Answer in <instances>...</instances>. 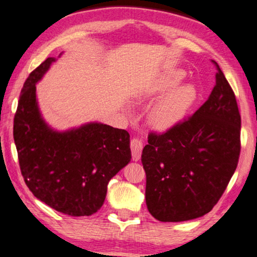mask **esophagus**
<instances>
[{"label":"esophagus","mask_w":257,"mask_h":257,"mask_svg":"<svg viewBox=\"0 0 257 257\" xmlns=\"http://www.w3.org/2000/svg\"><path fill=\"white\" fill-rule=\"evenodd\" d=\"M130 146H131L133 161H138V160H140L141 152H143V147H144L143 141H141L139 138H133L131 140V144H130Z\"/></svg>","instance_id":"34e87169"}]
</instances>
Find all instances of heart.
<instances>
[{
    "instance_id": "heart-1",
    "label": "heart",
    "mask_w": 257,
    "mask_h": 257,
    "mask_svg": "<svg viewBox=\"0 0 257 257\" xmlns=\"http://www.w3.org/2000/svg\"><path fill=\"white\" fill-rule=\"evenodd\" d=\"M183 70H172L156 81L148 94L159 96L176 87L184 79ZM197 98V90L192 84H184L175 88L158 101L150 113V120L155 127L168 130L180 122Z\"/></svg>"
}]
</instances>
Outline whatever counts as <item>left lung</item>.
<instances>
[{"mask_svg": "<svg viewBox=\"0 0 257 257\" xmlns=\"http://www.w3.org/2000/svg\"><path fill=\"white\" fill-rule=\"evenodd\" d=\"M213 62L218 73L207 101L165 133L151 132L143 150L147 209L160 221H187L209 213L239 162V107Z\"/></svg>", "mask_w": 257, "mask_h": 257, "instance_id": "left-lung-1", "label": "left lung"}]
</instances>
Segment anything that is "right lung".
Returning <instances> with one entry per match:
<instances>
[{"mask_svg":"<svg viewBox=\"0 0 257 257\" xmlns=\"http://www.w3.org/2000/svg\"><path fill=\"white\" fill-rule=\"evenodd\" d=\"M54 58L31 72L14 118L21 173L36 198L72 217L91 215L103 205L109 181L131 160L130 135L101 122L54 131L40 114L36 83Z\"/></svg>","mask_w":257,"mask_h":257,"instance_id":"right-lung-1","label":"right lung"}]
</instances>
